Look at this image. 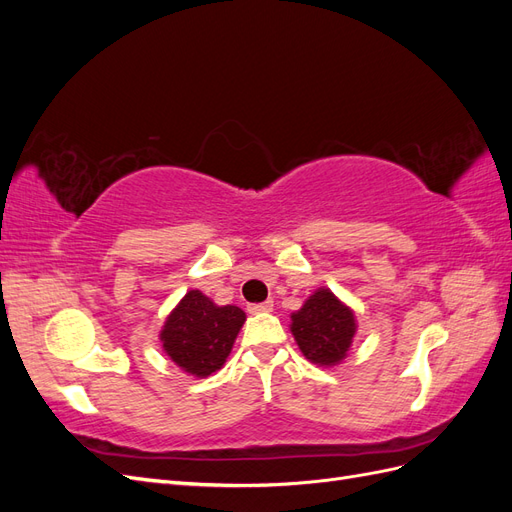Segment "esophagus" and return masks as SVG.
<instances>
[{"label": "esophagus", "mask_w": 512, "mask_h": 512, "mask_svg": "<svg viewBox=\"0 0 512 512\" xmlns=\"http://www.w3.org/2000/svg\"><path fill=\"white\" fill-rule=\"evenodd\" d=\"M273 309V301H265V303H252L250 307H247V312L250 314H267Z\"/></svg>", "instance_id": "1"}]
</instances>
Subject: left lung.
<instances>
[{
  "instance_id": "8db88e82",
  "label": "left lung",
  "mask_w": 512,
  "mask_h": 512,
  "mask_svg": "<svg viewBox=\"0 0 512 512\" xmlns=\"http://www.w3.org/2000/svg\"><path fill=\"white\" fill-rule=\"evenodd\" d=\"M290 320L294 342L307 361L331 367L346 359L356 333V320L352 309L329 288H318Z\"/></svg>"
}]
</instances>
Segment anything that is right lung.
I'll return each instance as SVG.
<instances>
[{
	"label": "right lung",
	"instance_id": "add662e5",
	"mask_svg": "<svg viewBox=\"0 0 512 512\" xmlns=\"http://www.w3.org/2000/svg\"><path fill=\"white\" fill-rule=\"evenodd\" d=\"M243 322L241 307L215 305L200 290H190L168 314L160 342L185 374L207 378L226 363Z\"/></svg>",
	"mask_w": 512,
	"mask_h": 512
}]
</instances>
